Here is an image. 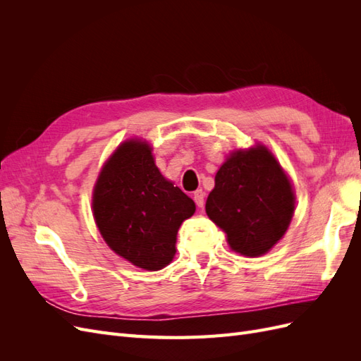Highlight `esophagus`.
Segmentation results:
<instances>
[{
  "mask_svg": "<svg viewBox=\"0 0 361 361\" xmlns=\"http://www.w3.org/2000/svg\"><path fill=\"white\" fill-rule=\"evenodd\" d=\"M194 202L199 207H203L204 204V192L202 190H197L194 192Z\"/></svg>",
  "mask_w": 361,
  "mask_h": 361,
  "instance_id": "esophagus-1",
  "label": "esophagus"
}]
</instances>
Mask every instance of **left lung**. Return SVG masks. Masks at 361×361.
<instances>
[{
    "instance_id": "obj_1",
    "label": "left lung",
    "mask_w": 361,
    "mask_h": 361,
    "mask_svg": "<svg viewBox=\"0 0 361 361\" xmlns=\"http://www.w3.org/2000/svg\"><path fill=\"white\" fill-rule=\"evenodd\" d=\"M295 207L292 185L271 152H235L218 170L206 214L236 253L265 255L285 235Z\"/></svg>"
}]
</instances>
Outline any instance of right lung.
Instances as JSON below:
<instances>
[{
    "label": "right lung",
    "instance_id": "obj_1",
    "mask_svg": "<svg viewBox=\"0 0 361 361\" xmlns=\"http://www.w3.org/2000/svg\"><path fill=\"white\" fill-rule=\"evenodd\" d=\"M195 211L180 188L164 179L150 146L130 140L105 164L93 192V214L105 243L138 268L157 271L176 253V235Z\"/></svg>",
    "mask_w": 361,
    "mask_h": 361
}]
</instances>
